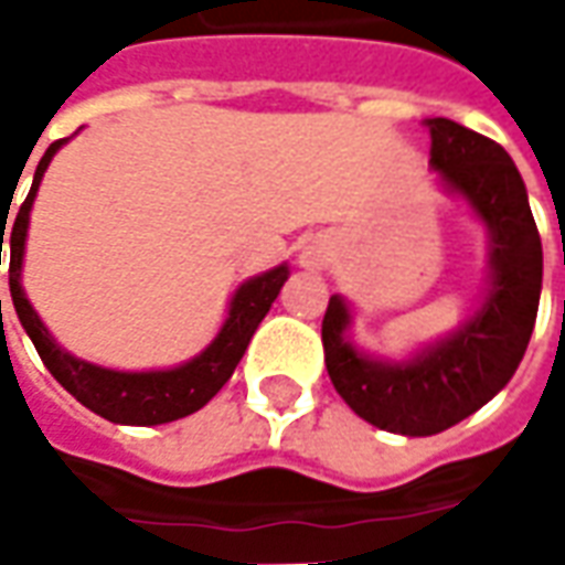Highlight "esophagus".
Instances as JSON below:
<instances>
[{"instance_id":"34e87169","label":"esophagus","mask_w":565,"mask_h":565,"mask_svg":"<svg viewBox=\"0 0 565 565\" xmlns=\"http://www.w3.org/2000/svg\"><path fill=\"white\" fill-rule=\"evenodd\" d=\"M327 259H330V250H327L323 245H311L302 250V263H306V266H315V269H318V266H323Z\"/></svg>"}]
</instances>
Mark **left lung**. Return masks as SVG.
<instances>
[{"label": "left lung", "mask_w": 565, "mask_h": 565, "mask_svg": "<svg viewBox=\"0 0 565 565\" xmlns=\"http://www.w3.org/2000/svg\"><path fill=\"white\" fill-rule=\"evenodd\" d=\"M426 127L438 181L490 233L484 302L403 363L372 360L348 342L351 308L342 296H330L320 330L332 387L363 420L399 436H436L490 403L521 366L542 294V238L505 148L448 117H429Z\"/></svg>", "instance_id": "1"}]
</instances>
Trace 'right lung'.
Masks as SVG:
<instances>
[{
    "label": "right lung",
    "mask_w": 565,
    "mask_h": 565,
    "mask_svg": "<svg viewBox=\"0 0 565 565\" xmlns=\"http://www.w3.org/2000/svg\"><path fill=\"white\" fill-rule=\"evenodd\" d=\"M66 145V139L54 141L44 150L42 162L32 178L30 196L23 199L14 226H11V266H8V287H11V299H14V311H18L23 330L35 344V351L42 356L47 372L54 375L63 387H66L81 405H87L111 424L127 426H157L178 420L199 412L209 403L214 393L221 391L230 381V375L238 366V360L245 356L250 335L257 332L259 320L269 315L271 302L281 294L284 281H287V263L275 266V269L263 271L257 278L245 281L235 290L233 302H230V315L223 320L217 339L193 360H186L174 369H160V372H117V369L93 366L87 360H78L51 339V332L44 327L30 299L23 294L20 284V269H23V247H26V230H30V211L42 184L47 162L54 160V153ZM11 209V205H8ZM8 209L2 211V223H8ZM2 238H6V226L0 233V257H2ZM2 263V259H0ZM2 306V302H0Z\"/></svg>",
    "instance_id": "right-lung-1"
}]
</instances>
